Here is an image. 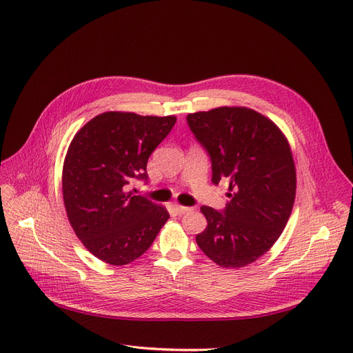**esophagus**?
Instances as JSON below:
<instances>
[{
	"label": "esophagus",
	"mask_w": 353,
	"mask_h": 353,
	"mask_svg": "<svg viewBox=\"0 0 353 353\" xmlns=\"http://www.w3.org/2000/svg\"><path fill=\"white\" fill-rule=\"evenodd\" d=\"M174 210L178 213V215H184V213H188L191 210V208L187 206H179V205H174Z\"/></svg>",
	"instance_id": "1"
}]
</instances>
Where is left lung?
Here are the masks:
<instances>
[{"label": "left lung", "instance_id": "obj_1", "mask_svg": "<svg viewBox=\"0 0 353 353\" xmlns=\"http://www.w3.org/2000/svg\"><path fill=\"white\" fill-rule=\"evenodd\" d=\"M190 131L212 163V183H230L227 206H201V252L222 268L254 262L279 240L296 196L290 147L274 122L248 108H218L187 116Z\"/></svg>", "mask_w": 353, "mask_h": 353}]
</instances>
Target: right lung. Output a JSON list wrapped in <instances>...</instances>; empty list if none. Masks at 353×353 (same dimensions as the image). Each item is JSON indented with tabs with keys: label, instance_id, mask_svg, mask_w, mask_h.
<instances>
[{
	"label": "right lung",
	"instance_id": "1",
	"mask_svg": "<svg viewBox=\"0 0 353 353\" xmlns=\"http://www.w3.org/2000/svg\"><path fill=\"white\" fill-rule=\"evenodd\" d=\"M175 116L105 112L73 137L63 165V199L70 225L94 256L126 265L150 248L169 219L165 208L128 191L147 183V162Z\"/></svg>",
	"mask_w": 353,
	"mask_h": 353
}]
</instances>
